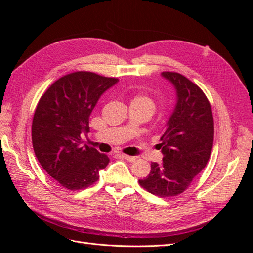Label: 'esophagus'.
Wrapping results in <instances>:
<instances>
[{"label":"esophagus","mask_w":253,"mask_h":253,"mask_svg":"<svg viewBox=\"0 0 253 253\" xmlns=\"http://www.w3.org/2000/svg\"><path fill=\"white\" fill-rule=\"evenodd\" d=\"M119 156L122 157V158H125L126 160H127V162H131V163H133L134 160H135V157H134V156H128V155H126V154H119Z\"/></svg>","instance_id":"esophagus-1"}]
</instances>
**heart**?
<instances>
[{
	"label": "heart",
	"instance_id": "1",
	"mask_svg": "<svg viewBox=\"0 0 253 253\" xmlns=\"http://www.w3.org/2000/svg\"><path fill=\"white\" fill-rule=\"evenodd\" d=\"M132 103H137L139 104L141 108L147 112L150 116L151 115L154 113L155 111V103L154 101L152 100V99L148 96H143V95H138L136 96L133 100H132Z\"/></svg>",
	"mask_w": 253,
	"mask_h": 253
}]
</instances>
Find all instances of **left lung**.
I'll use <instances>...</instances> for the list:
<instances>
[{
    "instance_id": "obj_1",
    "label": "left lung",
    "mask_w": 253,
    "mask_h": 253,
    "mask_svg": "<svg viewBox=\"0 0 253 253\" xmlns=\"http://www.w3.org/2000/svg\"><path fill=\"white\" fill-rule=\"evenodd\" d=\"M176 94V103L160 136L163 162L152 163L139 179L150 193L162 197L182 193L210 158L214 137L211 105L203 90L178 73L165 72Z\"/></svg>"
}]
</instances>
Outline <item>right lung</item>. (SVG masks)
<instances>
[{
  "instance_id": "add662e5",
  "label": "right lung",
  "mask_w": 253,
  "mask_h": 253,
  "mask_svg": "<svg viewBox=\"0 0 253 253\" xmlns=\"http://www.w3.org/2000/svg\"><path fill=\"white\" fill-rule=\"evenodd\" d=\"M119 80L89 72L60 78L45 91L36 109L32 138L43 169L62 187L84 189L99 179L110 158L82 144L99 98Z\"/></svg>"
}]
</instances>
